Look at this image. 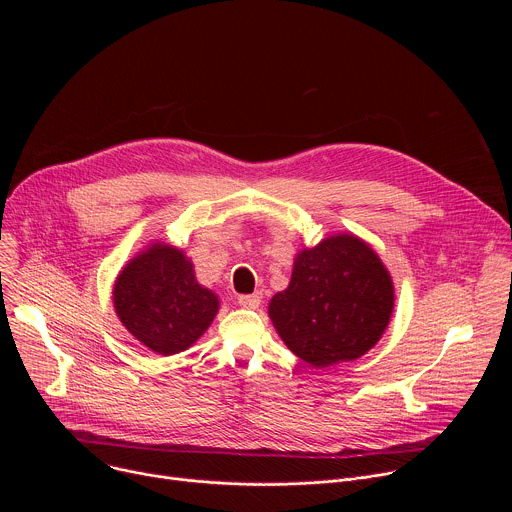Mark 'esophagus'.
<instances>
[{"label":"esophagus","instance_id":"obj_1","mask_svg":"<svg viewBox=\"0 0 512 512\" xmlns=\"http://www.w3.org/2000/svg\"><path fill=\"white\" fill-rule=\"evenodd\" d=\"M239 306L241 308H247V310H255V308H259V304H261V294L257 291V294H249V296H239Z\"/></svg>","mask_w":512,"mask_h":512}]
</instances>
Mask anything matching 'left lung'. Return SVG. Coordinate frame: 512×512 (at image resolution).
Here are the masks:
<instances>
[{"label": "left lung", "mask_w": 512, "mask_h": 512, "mask_svg": "<svg viewBox=\"0 0 512 512\" xmlns=\"http://www.w3.org/2000/svg\"><path fill=\"white\" fill-rule=\"evenodd\" d=\"M395 289L379 255L354 235L328 237L298 253L269 318L287 348L312 367L367 354L383 336Z\"/></svg>", "instance_id": "left-lung-1"}]
</instances>
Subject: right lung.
Masks as SVG:
<instances>
[{"label":"right lung","mask_w":512,"mask_h":512,"mask_svg":"<svg viewBox=\"0 0 512 512\" xmlns=\"http://www.w3.org/2000/svg\"><path fill=\"white\" fill-rule=\"evenodd\" d=\"M121 324L150 350L170 356L190 348L212 324L218 298L196 281L190 259L164 243L133 257L113 287Z\"/></svg>","instance_id":"1"}]
</instances>
